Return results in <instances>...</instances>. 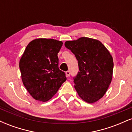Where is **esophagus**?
<instances>
[{
    "instance_id": "esophagus-1",
    "label": "esophagus",
    "mask_w": 132,
    "mask_h": 132,
    "mask_svg": "<svg viewBox=\"0 0 132 132\" xmlns=\"http://www.w3.org/2000/svg\"><path fill=\"white\" fill-rule=\"evenodd\" d=\"M66 76H67V77H69V76H70V72H69V71H66Z\"/></svg>"
}]
</instances>
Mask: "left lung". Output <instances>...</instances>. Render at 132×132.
Segmentation results:
<instances>
[{"label":"left lung","mask_w":132,"mask_h":132,"mask_svg":"<svg viewBox=\"0 0 132 132\" xmlns=\"http://www.w3.org/2000/svg\"><path fill=\"white\" fill-rule=\"evenodd\" d=\"M65 46L78 61L79 72L74 78L79 96L92 104L104 96L112 79L113 62L112 55L101 42L81 37L66 41Z\"/></svg>","instance_id":"1"}]
</instances>
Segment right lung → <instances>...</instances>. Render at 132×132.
<instances>
[{"label": "right lung", "instance_id": "1", "mask_svg": "<svg viewBox=\"0 0 132 132\" xmlns=\"http://www.w3.org/2000/svg\"><path fill=\"white\" fill-rule=\"evenodd\" d=\"M63 43L50 38H37L28 44L19 62L24 86L33 99H51L66 81L59 69L57 53Z\"/></svg>", "mask_w": 132, "mask_h": 132}]
</instances>
